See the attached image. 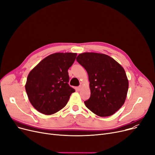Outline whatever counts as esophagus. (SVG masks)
I'll return each instance as SVG.
<instances>
[{
    "mask_svg": "<svg viewBox=\"0 0 155 155\" xmlns=\"http://www.w3.org/2000/svg\"><path fill=\"white\" fill-rule=\"evenodd\" d=\"M81 89H82V87L79 86V87H78L77 88V91H80L81 90Z\"/></svg>",
    "mask_w": 155,
    "mask_h": 155,
    "instance_id": "esophagus-1",
    "label": "esophagus"
}]
</instances>
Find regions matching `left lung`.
I'll return each instance as SVG.
<instances>
[{
    "label": "left lung",
    "mask_w": 155,
    "mask_h": 155,
    "mask_svg": "<svg viewBox=\"0 0 155 155\" xmlns=\"http://www.w3.org/2000/svg\"><path fill=\"white\" fill-rule=\"evenodd\" d=\"M77 61L88 75L91 97L85 106L100 117L113 115L125 102L129 82L124 69L110 56L102 53H80Z\"/></svg>",
    "instance_id": "obj_1"
}]
</instances>
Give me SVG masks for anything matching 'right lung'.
Instances as JSON below:
<instances>
[{
  "label": "right lung",
  "mask_w": 155,
  "mask_h": 155,
  "mask_svg": "<svg viewBox=\"0 0 155 155\" xmlns=\"http://www.w3.org/2000/svg\"><path fill=\"white\" fill-rule=\"evenodd\" d=\"M76 53H56L46 56L29 72L25 85L32 106L45 115H51L67 105L75 92L68 85V70Z\"/></svg>",
  "instance_id": "1"
}]
</instances>
